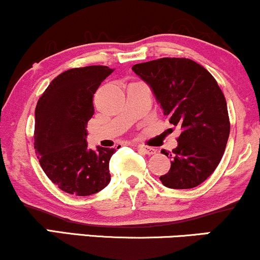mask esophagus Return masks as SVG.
<instances>
[{
	"instance_id": "1",
	"label": "esophagus",
	"mask_w": 260,
	"mask_h": 260,
	"mask_svg": "<svg viewBox=\"0 0 260 260\" xmlns=\"http://www.w3.org/2000/svg\"><path fill=\"white\" fill-rule=\"evenodd\" d=\"M138 150L145 155H154L156 152V150L154 148H150V146L146 145H138Z\"/></svg>"
}]
</instances>
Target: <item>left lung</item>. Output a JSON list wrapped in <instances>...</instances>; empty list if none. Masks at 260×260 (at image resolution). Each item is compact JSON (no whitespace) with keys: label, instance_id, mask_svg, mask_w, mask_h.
<instances>
[{"label":"left lung","instance_id":"obj_1","mask_svg":"<svg viewBox=\"0 0 260 260\" xmlns=\"http://www.w3.org/2000/svg\"><path fill=\"white\" fill-rule=\"evenodd\" d=\"M149 84L170 123L181 128L168 173L160 177L170 189H191L213 173L230 134L226 100L202 65L186 58H161L133 65Z\"/></svg>","mask_w":260,"mask_h":260}]
</instances>
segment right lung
I'll return each mask as SVG.
<instances>
[{"mask_svg": "<svg viewBox=\"0 0 260 260\" xmlns=\"http://www.w3.org/2000/svg\"><path fill=\"white\" fill-rule=\"evenodd\" d=\"M112 71L103 65L70 69L55 77L37 102V158L46 176L71 195H93L110 183L109 161L116 150L88 149L86 127L94 114L93 95Z\"/></svg>", "mask_w": 260, "mask_h": 260, "instance_id": "add662e5", "label": "right lung"}]
</instances>
